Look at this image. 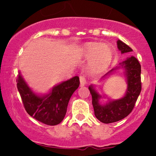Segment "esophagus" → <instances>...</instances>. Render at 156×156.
Segmentation results:
<instances>
[{"label": "esophagus", "mask_w": 156, "mask_h": 156, "mask_svg": "<svg viewBox=\"0 0 156 156\" xmlns=\"http://www.w3.org/2000/svg\"><path fill=\"white\" fill-rule=\"evenodd\" d=\"M79 79H80V83H81V86L85 85L86 83H87V81H86V78L84 77V75H80Z\"/></svg>", "instance_id": "obj_1"}]
</instances>
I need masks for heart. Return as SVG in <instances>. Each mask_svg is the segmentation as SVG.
<instances>
[{"label":"heart","instance_id":"1","mask_svg":"<svg viewBox=\"0 0 156 156\" xmlns=\"http://www.w3.org/2000/svg\"><path fill=\"white\" fill-rule=\"evenodd\" d=\"M87 58H91L90 67L92 72H99L104 70L112 59V49L108 44L94 43L88 44L84 49Z\"/></svg>","mask_w":156,"mask_h":156}]
</instances>
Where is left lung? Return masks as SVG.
Segmentation results:
<instances>
[{
  "label": "left lung",
  "mask_w": 156,
  "mask_h": 156,
  "mask_svg": "<svg viewBox=\"0 0 156 156\" xmlns=\"http://www.w3.org/2000/svg\"><path fill=\"white\" fill-rule=\"evenodd\" d=\"M117 45L122 53H128L133 50L128 45L120 40L117 41ZM120 65L122 68L125 69L127 81V93L123 98L115 101H109L105 106H101L99 103V99L101 96L99 95L92 87H89L90 92L92 96L94 115L99 121L105 124L116 122L127 117L134 108L141 92V66L139 61L134 56H130L120 63ZM115 69H112L108 73L113 72Z\"/></svg>",
  "instance_id": "8db88e82"
}]
</instances>
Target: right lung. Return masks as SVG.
<instances>
[{"label": "right lung", "instance_id": "obj_1", "mask_svg": "<svg viewBox=\"0 0 156 156\" xmlns=\"http://www.w3.org/2000/svg\"><path fill=\"white\" fill-rule=\"evenodd\" d=\"M17 89L28 114L48 125H56L63 120L71 97L80 84L75 76L58 84L44 97L34 94L28 87L20 73L16 78Z\"/></svg>", "mask_w": 156, "mask_h": 156}]
</instances>
